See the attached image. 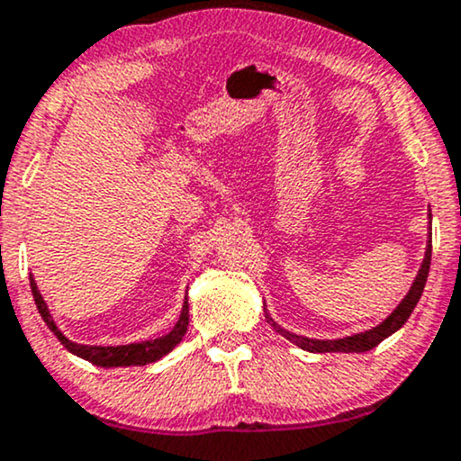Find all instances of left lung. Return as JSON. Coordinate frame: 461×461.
I'll list each match as a JSON object with an SVG mask.
<instances>
[{"instance_id":"left-lung-1","label":"left lung","mask_w":461,"mask_h":461,"mask_svg":"<svg viewBox=\"0 0 461 461\" xmlns=\"http://www.w3.org/2000/svg\"><path fill=\"white\" fill-rule=\"evenodd\" d=\"M429 219H431V216H429ZM429 267H431V240L427 242V254H424L422 267H420L416 280H413V285H411V288H409L407 295H404V300L396 306V311H393L385 321H381L376 328H372V330L358 332V335L343 337V339H308V337L293 335V332L285 330V328L277 326V323L273 321L269 315H267V321H269L282 337H286L288 341H293L295 346H300L302 350H308V352H367V350H372V348H376L383 339L393 335L398 328L404 326V321L409 320V315H411L413 308H416L420 295H422L424 285H427ZM265 312H267V308H265Z\"/></svg>"}]
</instances>
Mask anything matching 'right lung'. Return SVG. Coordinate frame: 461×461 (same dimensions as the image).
Here are the masks:
<instances>
[{"label": "right lung", "instance_id": "add662e5", "mask_svg": "<svg viewBox=\"0 0 461 461\" xmlns=\"http://www.w3.org/2000/svg\"><path fill=\"white\" fill-rule=\"evenodd\" d=\"M30 288H32V295H34V304H37L39 312H41L43 321L48 323L50 330L57 335V339L68 348L69 352L76 354V357L85 358V361L94 363L98 367H126V366H146V363H155L159 361L161 357H166L176 343L181 341L188 330V297H185L184 308H181V315L179 321L175 323L173 330L168 335L159 337V339H150V341H140V343H129V346H83V343H74L69 341L63 332L59 330L57 323H54L52 315H50L48 304H45L43 295L39 293L37 282L34 277L30 276Z\"/></svg>", "mask_w": 461, "mask_h": 461}]
</instances>
